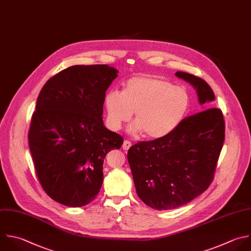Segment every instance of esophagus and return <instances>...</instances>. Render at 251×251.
Returning <instances> with one entry per match:
<instances>
[{"label":"esophagus","instance_id":"obj_1","mask_svg":"<svg viewBox=\"0 0 251 251\" xmlns=\"http://www.w3.org/2000/svg\"><path fill=\"white\" fill-rule=\"evenodd\" d=\"M131 146V142L128 141V140H125L124 143H123V149L124 150H128Z\"/></svg>","mask_w":251,"mask_h":251}]
</instances>
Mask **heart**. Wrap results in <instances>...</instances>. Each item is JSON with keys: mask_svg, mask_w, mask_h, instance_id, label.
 <instances>
[{"mask_svg": "<svg viewBox=\"0 0 251 251\" xmlns=\"http://www.w3.org/2000/svg\"><path fill=\"white\" fill-rule=\"evenodd\" d=\"M190 95L183 87L156 75L127 79L123 92L113 89L105 95L109 126L118 130L135 112L131 132H145L151 139L171 134L184 120L190 108Z\"/></svg>", "mask_w": 251, "mask_h": 251, "instance_id": "heart-1", "label": "heart"}]
</instances>
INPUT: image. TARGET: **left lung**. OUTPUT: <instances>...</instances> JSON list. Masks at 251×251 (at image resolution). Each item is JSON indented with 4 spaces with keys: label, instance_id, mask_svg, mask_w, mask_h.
<instances>
[{
    "label": "left lung",
    "instance_id": "obj_1",
    "mask_svg": "<svg viewBox=\"0 0 251 251\" xmlns=\"http://www.w3.org/2000/svg\"><path fill=\"white\" fill-rule=\"evenodd\" d=\"M176 75L193 85L200 104L215 100L202 78L183 72ZM224 140L223 113L209 108L185 118L163 138L138 141L127 152L137 195L156 210L188 203L211 184Z\"/></svg>",
    "mask_w": 251,
    "mask_h": 251
}]
</instances>
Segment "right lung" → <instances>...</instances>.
<instances>
[{
  "label": "right lung",
  "instance_id": "1",
  "mask_svg": "<svg viewBox=\"0 0 251 251\" xmlns=\"http://www.w3.org/2000/svg\"><path fill=\"white\" fill-rule=\"evenodd\" d=\"M117 74L107 65L73 66L52 76L39 93L29 149L42 188L63 205L81 207L96 198L104 159L124 142L102 119L106 90Z\"/></svg>",
  "mask_w": 251,
  "mask_h": 251
}]
</instances>
